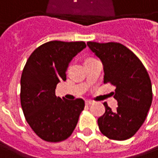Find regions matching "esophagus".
Returning <instances> with one entry per match:
<instances>
[{
    "label": "esophagus",
    "mask_w": 158,
    "mask_h": 158,
    "mask_svg": "<svg viewBox=\"0 0 158 158\" xmlns=\"http://www.w3.org/2000/svg\"><path fill=\"white\" fill-rule=\"evenodd\" d=\"M94 103V102H92V101H86V104L87 105H91V104H93Z\"/></svg>",
    "instance_id": "esophagus-1"
}]
</instances>
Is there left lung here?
I'll list each match as a JSON object with an SVG mask.
<instances>
[{
  "mask_svg": "<svg viewBox=\"0 0 158 158\" xmlns=\"http://www.w3.org/2000/svg\"><path fill=\"white\" fill-rule=\"evenodd\" d=\"M103 65V82L116 86L112 92L118 107L111 110L103 102L105 113L98 118L101 133L111 140L131 138L143 125L152 102L151 78L136 55L119 42H87Z\"/></svg>",
  "mask_w": 158,
  "mask_h": 158,
  "instance_id": "8db88e82",
  "label": "left lung"
}]
</instances>
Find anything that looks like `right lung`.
<instances>
[{
	"mask_svg": "<svg viewBox=\"0 0 158 158\" xmlns=\"http://www.w3.org/2000/svg\"><path fill=\"white\" fill-rule=\"evenodd\" d=\"M85 47L84 42H48L33 51L23 68L20 93L22 111L42 140H66L77 126L84 101L57 98L56 88L61 81H66L69 63Z\"/></svg>",
	"mask_w": 158,
	"mask_h": 158,
	"instance_id": "1",
	"label": "right lung"
}]
</instances>
